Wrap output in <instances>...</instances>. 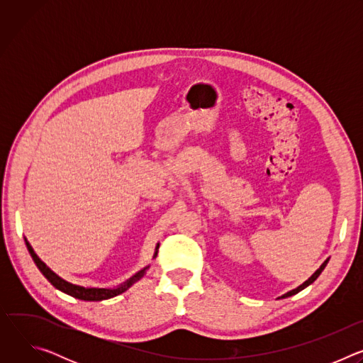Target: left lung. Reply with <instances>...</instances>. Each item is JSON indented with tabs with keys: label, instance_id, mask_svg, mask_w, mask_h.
Wrapping results in <instances>:
<instances>
[{
	"label": "left lung",
	"instance_id": "1",
	"mask_svg": "<svg viewBox=\"0 0 363 363\" xmlns=\"http://www.w3.org/2000/svg\"><path fill=\"white\" fill-rule=\"evenodd\" d=\"M328 262H329V258H326V260H325V263H323V264H322V266H320V267H319V269H318V270H316V272H315V273H313L312 276H310V277H308V279H307V280H306V281H304L303 284H300L298 287H296V289H293V290L287 291V293H286V294H283V296H281L280 298H286V297H290V296H293V294H296V293L301 291V290H303V289H306L307 286H310V284H312V283H313V281H315V280H316V279H318V277L320 276V273H322V272L325 270V267H326Z\"/></svg>",
	"mask_w": 363,
	"mask_h": 363
}]
</instances>
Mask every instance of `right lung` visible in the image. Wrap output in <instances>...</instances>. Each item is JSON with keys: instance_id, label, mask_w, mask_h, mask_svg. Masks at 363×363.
Listing matches in <instances>:
<instances>
[{"instance_id": "1", "label": "right lung", "mask_w": 363, "mask_h": 363, "mask_svg": "<svg viewBox=\"0 0 363 363\" xmlns=\"http://www.w3.org/2000/svg\"><path fill=\"white\" fill-rule=\"evenodd\" d=\"M26 245H27V250L33 258V262L35 263V266L38 267V270L43 273V276L53 284L57 290L72 296V297H76V298H80V300H86V301H100V300H108V298H112L115 296H119L122 294L123 291H126L130 286H133L138 280H140L146 270L149 269V266H146L145 269L139 270L135 276H132L129 280H126L125 283L119 284L118 287L115 289H99V287H83V286H77V284H73L65 279H62L60 276H57L53 270H51L50 267H47V264L44 262L40 260V257L35 254V251L33 250V247L30 245V242L27 241L26 238ZM158 248H160V244H157V248H155V254H153V258L158 255Z\"/></svg>"}]
</instances>
